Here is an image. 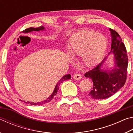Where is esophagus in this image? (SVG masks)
<instances>
[{
	"instance_id": "34e87169",
	"label": "esophagus",
	"mask_w": 133,
	"mask_h": 133,
	"mask_svg": "<svg viewBox=\"0 0 133 133\" xmlns=\"http://www.w3.org/2000/svg\"><path fill=\"white\" fill-rule=\"evenodd\" d=\"M73 78H74V79H75V80H80L81 78H82V76H81L80 74H78V73H75L73 75Z\"/></svg>"
}]
</instances>
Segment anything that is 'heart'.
Masks as SVG:
<instances>
[{
  "label": "heart",
  "mask_w": 133,
  "mask_h": 133,
  "mask_svg": "<svg viewBox=\"0 0 133 133\" xmlns=\"http://www.w3.org/2000/svg\"><path fill=\"white\" fill-rule=\"evenodd\" d=\"M106 40L102 35L89 30H81L71 37L69 51L73 57H80L81 61L87 66L95 64L103 55Z\"/></svg>",
  "instance_id": "heart-1"
}]
</instances>
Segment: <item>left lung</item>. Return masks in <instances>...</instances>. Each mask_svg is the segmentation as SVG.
<instances>
[{
    "instance_id": "8db88e82",
    "label": "left lung",
    "mask_w": 133,
    "mask_h": 133,
    "mask_svg": "<svg viewBox=\"0 0 133 133\" xmlns=\"http://www.w3.org/2000/svg\"><path fill=\"white\" fill-rule=\"evenodd\" d=\"M112 37L111 51L114 55L115 68L109 71L101 69L104 60L91 70L84 74L85 77L91 78L93 87L89 96L94 99L109 98L123 87L127 79L128 57L124 44L120 35L114 30L110 29Z\"/></svg>"
}]
</instances>
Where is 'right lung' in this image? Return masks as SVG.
Wrapping results in <instances>:
<instances>
[{
	"instance_id": "1",
	"label": "right lung",
	"mask_w": 133,
	"mask_h": 133,
	"mask_svg": "<svg viewBox=\"0 0 133 133\" xmlns=\"http://www.w3.org/2000/svg\"><path fill=\"white\" fill-rule=\"evenodd\" d=\"M44 28L43 26H40L39 27V28H28V29H26L25 30L23 31V33H28L29 32H31V31H40V30H44ZM71 78V76L70 75H65L64 76H63L61 79L60 80L59 82H58V83L57 84H56V87H55V90H54V91L53 92V93L51 94V95L49 97H48V98L46 99V100H45L44 101H43V102H39V103H30V102H25L26 103H28V104H30L31 105H42L43 104H46V103H48L49 102H50V101L52 100L53 98L55 97V96L56 95V94H57V91L58 90V87H59V85L61 83H62L63 82H64V81L65 80H67L68 79H70V78ZM21 101H22V100H21Z\"/></svg>"
}]
</instances>
